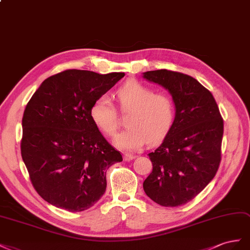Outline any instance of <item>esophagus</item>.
Here are the masks:
<instances>
[{
	"mask_svg": "<svg viewBox=\"0 0 250 250\" xmlns=\"http://www.w3.org/2000/svg\"><path fill=\"white\" fill-rule=\"evenodd\" d=\"M135 158V156L132 155V154H125L124 155V160L125 161H131Z\"/></svg>",
	"mask_w": 250,
	"mask_h": 250,
	"instance_id": "1",
	"label": "esophagus"
}]
</instances>
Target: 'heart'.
<instances>
[{"label": "heart", "mask_w": 250, "mask_h": 250, "mask_svg": "<svg viewBox=\"0 0 250 250\" xmlns=\"http://www.w3.org/2000/svg\"><path fill=\"white\" fill-rule=\"evenodd\" d=\"M116 98L126 117L129 129L118 135L115 145L124 149H137L146 142L158 145L174 124L176 106L172 96L154 90L138 81L125 82L116 91ZM91 119L106 136L114 137L119 129L116 111L106 96L98 97L90 110Z\"/></svg>", "instance_id": "obj_1"}]
</instances>
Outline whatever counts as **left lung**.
I'll return each mask as SVG.
<instances>
[{
    "mask_svg": "<svg viewBox=\"0 0 250 250\" xmlns=\"http://www.w3.org/2000/svg\"><path fill=\"white\" fill-rule=\"evenodd\" d=\"M144 77L168 90L176 106L172 129L148 154L153 170L144 189L154 202L175 208L192 200L215 177L223 118L212 94L194 77L167 69L147 71Z\"/></svg>",
    "mask_w": 250,
    "mask_h": 250,
    "instance_id": "obj_1",
    "label": "left lung"
}]
</instances>
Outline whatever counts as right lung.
<instances>
[{
  "label": "right lung",
  "instance_id": "right-lung-1",
  "mask_svg": "<svg viewBox=\"0 0 250 250\" xmlns=\"http://www.w3.org/2000/svg\"><path fill=\"white\" fill-rule=\"evenodd\" d=\"M125 76L71 69L48 77L28 102L21 154L38 194L69 211H83L104 194L105 173L123 156L90 116L92 104Z\"/></svg>",
  "mask_w": 250,
  "mask_h": 250
}]
</instances>
